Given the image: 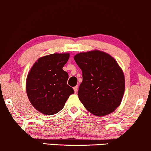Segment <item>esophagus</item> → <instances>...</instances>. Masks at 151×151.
<instances>
[{
  "instance_id": "obj_1",
  "label": "esophagus",
  "mask_w": 151,
  "mask_h": 151,
  "mask_svg": "<svg viewBox=\"0 0 151 151\" xmlns=\"http://www.w3.org/2000/svg\"><path fill=\"white\" fill-rule=\"evenodd\" d=\"M74 93H77V91H78V86H76L74 87Z\"/></svg>"
}]
</instances>
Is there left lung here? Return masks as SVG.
Listing matches in <instances>:
<instances>
[{"mask_svg": "<svg viewBox=\"0 0 151 151\" xmlns=\"http://www.w3.org/2000/svg\"><path fill=\"white\" fill-rule=\"evenodd\" d=\"M74 59L82 71L78 96L84 107L98 116L113 112L125 91V77L117 62L100 51L78 53Z\"/></svg>", "mask_w": 151, "mask_h": 151, "instance_id": "obj_1", "label": "left lung"}]
</instances>
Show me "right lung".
<instances>
[{
    "mask_svg": "<svg viewBox=\"0 0 151 151\" xmlns=\"http://www.w3.org/2000/svg\"><path fill=\"white\" fill-rule=\"evenodd\" d=\"M69 53H53L39 58L28 74L26 92L30 103L45 115H53L64 107L74 93L67 84L68 72L63 68Z\"/></svg>",
    "mask_w": 151,
    "mask_h": 151,
    "instance_id": "obj_1",
    "label": "right lung"
}]
</instances>
